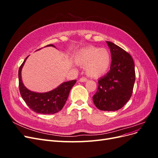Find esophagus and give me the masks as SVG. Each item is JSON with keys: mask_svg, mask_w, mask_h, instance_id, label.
Listing matches in <instances>:
<instances>
[{"mask_svg": "<svg viewBox=\"0 0 158 158\" xmlns=\"http://www.w3.org/2000/svg\"><path fill=\"white\" fill-rule=\"evenodd\" d=\"M87 80H88L87 78H81L79 80V81H80V82H86Z\"/></svg>", "mask_w": 158, "mask_h": 158, "instance_id": "1", "label": "esophagus"}]
</instances>
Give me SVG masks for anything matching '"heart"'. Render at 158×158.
<instances>
[{
	"label": "heart",
	"instance_id": "obj_1",
	"mask_svg": "<svg viewBox=\"0 0 158 158\" xmlns=\"http://www.w3.org/2000/svg\"><path fill=\"white\" fill-rule=\"evenodd\" d=\"M74 62L81 67H85V73L91 77H99L106 74L111 65V55L107 49L88 47L77 51Z\"/></svg>",
	"mask_w": 158,
	"mask_h": 158
}]
</instances>
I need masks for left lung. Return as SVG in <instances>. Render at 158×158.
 I'll use <instances>...</instances> for the list:
<instances>
[{"label": "left lung", "instance_id": "8db88e82", "mask_svg": "<svg viewBox=\"0 0 158 158\" xmlns=\"http://www.w3.org/2000/svg\"><path fill=\"white\" fill-rule=\"evenodd\" d=\"M111 51L110 70L98 80V91L93 101L102 111H117L130 99L135 82V63L127 52L111 41H107Z\"/></svg>", "mask_w": 158, "mask_h": 158}]
</instances>
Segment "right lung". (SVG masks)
<instances>
[{
    "label": "right lung",
    "instance_id": "obj_1",
    "mask_svg": "<svg viewBox=\"0 0 158 158\" xmlns=\"http://www.w3.org/2000/svg\"><path fill=\"white\" fill-rule=\"evenodd\" d=\"M45 47H55L52 44ZM28 56H29L25 59L18 70L19 89L22 98L29 107L35 113L46 114L58 113L64 107L70 91L76 82V80L64 82L60 84L58 87L47 92H32L25 86L22 79V70Z\"/></svg>",
    "mask_w": 158,
    "mask_h": 158
}]
</instances>
